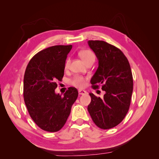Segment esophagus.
I'll list each match as a JSON object with an SVG mask.
<instances>
[{
	"mask_svg": "<svg viewBox=\"0 0 159 159\" xmlns=\"http://www.w3.org/2000/svg\"><path fill=\"white\" fill-rule=\"evenodd\" d=\"M79 95H85V94L87 93V92L85 90L79 89Z\"/></svg>",
	"mask_w": 159,
	"mask_h": 159,
	"instance_id": "1",
	"label": "esophagus"
}]
</instances>
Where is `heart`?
<instances>
[{"label": "heart", "instance_id": "b5f03b06", "mask_svg": "<svg viewBox=\"0 0 159 159\" xmlns=\"http://www.w3.org/2000/svg\"><path fill=\"white\" fill-rule=\"evenodd\" d=\"M79 56L80 58L83 59V61L85 63L91 61H95V55L94 53L91 51L89 50H84L79 52ZM70 63V59L68 58L65 63V67L67 68L69 67ZM85 80L86 79L81 76H74L73 79L71 80V84L74 86H76L78 87H83L85 85Z\"/></svg>", "mask_w": 159, "mask_h": 159}]
</instances>
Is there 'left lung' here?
I'll list each match as a JSON object with an SVG mask.
<instances>
[{"label":"left lung","instance_id":"1","mask_svg":"<svg viewBox=\"0 0 159 159\" xmlns=\"http://www.w3.org/2000/svg\"><path fill=\"white\" fill-rule=\"evenodd\" d=\"M88 45L98 60V67L90 82L93 89L102 85L105 94L101 99L90 93L92 100L87 110L98 127L109 129L119 124L129 109L133 74L129 62L119 48L100 40H89Z\"/></svg>","mask_w":159,"mask_h":159}]
</instances>
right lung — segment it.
<instances>
[{"instance_id": "1", "label": "right lung", "mask_w": 159, "mask_h": 159, "mask_svg": "<svg viewBox=\"0 0 159 159\" xmlns=\"http://www.w3.org/2000/svg\"><path fill=\"white\" fill-rule=\"evenodd\" d=\"M72 45L54 46L38 52L30 60L24 76V100L30 116L42 130L57 132L68 118L79 93L69 87L57 94V80H62L67 54Z\"/></svg>"}]
</instances>
